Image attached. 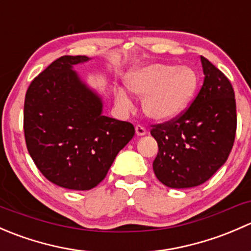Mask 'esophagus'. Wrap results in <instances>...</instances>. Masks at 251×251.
I'll return each instance as SVG.
<instances>
[{
  "instance_id": "obj_1",
  "label": "esophagus",
  "mask_w": 251,
  "mask_h": 251,
  "mask_svg": "<svg viewBox=\"0 0 251 251\" xmlns=\"http://www.w3.org/2000/svg\"><path fill=\"white\" fill-rule=\"evenodd\" d=\"M136 133H137V136H144L147 133L146 127L142 125H136Z\"/></svg>"
}]
</instances>
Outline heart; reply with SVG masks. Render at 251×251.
Wrapping results in <instances>:
<instances>
[{
	"instance_id": "heart-1",
	"label": "heart",
	"mask_w": 251,
	"mask_h": 251,
	"mask_svg": "<svg viewBox=\"0 0 251 251\" xmlns=\"http://www.w3.org/2000/svg\"><path fill=\"white\" fill-rule=\"evenodd\" d=\"M197 86L198 76L192 68L163 63L141 68L127 78L128 90L142 98L144 114L156 121L170 120L186 109ZM115 100L120 107H131L125 91H116Z\"/></svg>"
}]
</instances>
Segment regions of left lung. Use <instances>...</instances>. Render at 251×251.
Instances as JSON below:
<instances>
[{
    "mask_svg": "<svg viewBox=\"0 0 251 251\" xmlns=\"http://www.w3.org/2000/svg\"><path fill=\"white\" fill-rule=\"evenodd\" d=\"M204 82L191 105L169 121L154 124L159 151L156 178L170 188L206 182L228 158L237 131L234 91L226 75L203 55Z\"/></svg>",
    "mask_w": 251,
    "mask_h": 251,
    "instance_id": "8db88e82",
    "label": "left lung"
}]
</instances>
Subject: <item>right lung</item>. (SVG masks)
Returning a JSON list of instances; mask_svg holds the SVG:
<instances>
[{"mask_svg": "<svg viewBox=\"0 0 251 251\" xmlns=\"http://www.w3.org/2000/svg\"><path fill=\"white\" fill-rule=\"evenodd\" d=\"M86 55H63L30 83L24 102L27 151L52 183L88 191L104 179L119 151L131 141V123L102 114L100 97L73 72Z\"/></svg>", "mask_w": 251, "mask_h": 251, "instance_id": "1", "label": "right lung"}]
</instances>
